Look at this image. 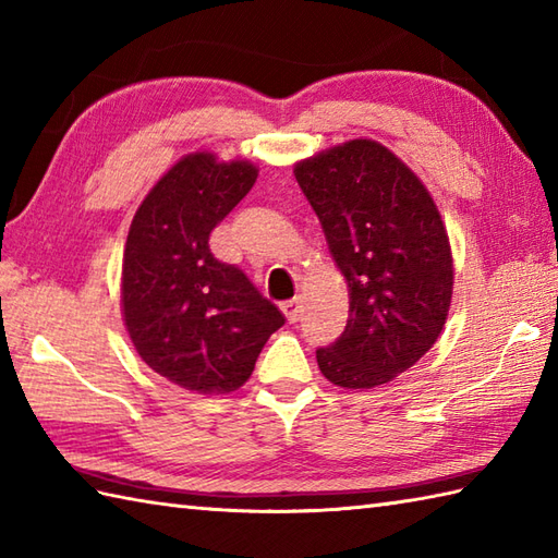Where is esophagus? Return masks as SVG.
I'll return each instance as SVG.
<instances>
[{
  "label": "esophagus",
  "mask_w": 558,
  "mask_h": 558,
  "mask_svg": "<svg viewBox=\"0 0 558 558\" xmlns=\"http://www.w3.org/2000/svg\"><path fill=\"white\" fill-rule=\"evenodd\" d=\"M282 312H286V318H288L290 324L300 322V316H302V304H300V300H290V302L282 304Z\"/></svg>",
  "instance_id": "1"
}]
</instances>
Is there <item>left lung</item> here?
Instances as JSON below:
<instances>
[{
	"label": "left lung",
	"instance_id": "8db88e82",
	"mask_svg": "<svg viewBox=\"0 0 558 558\" xmlns=\"http://www.w3.org/2000/svg\"><path fill=\"white\" fill-rule=\"evenodd\" d=\"M350 288V318L316 350L342 388H374L408 372L446 324L453 258L434 201L414 172L369 138L294 165Z\"/></svg>",
	"mask_w": 558,
	"mask_h": 558
}]
</instances>
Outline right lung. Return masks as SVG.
<instances>
[{"mask_svg":"<svg viewBox=\"0 0 558 558\" xmlns=\"http://www.w3.org/2000/svg\"><path fill=\"white\" fill-rule=\"evenodd\" d=\"M256 182L248 162L182 158L138 206L122 264L124 324L153 372L196 393H230L286 324L242 268L213 256L216 225Z\"/></svg>","mask_w":558,"mask_h":558,"instance_id":"right-lung-1","label":"right lung"}]
</instances>
